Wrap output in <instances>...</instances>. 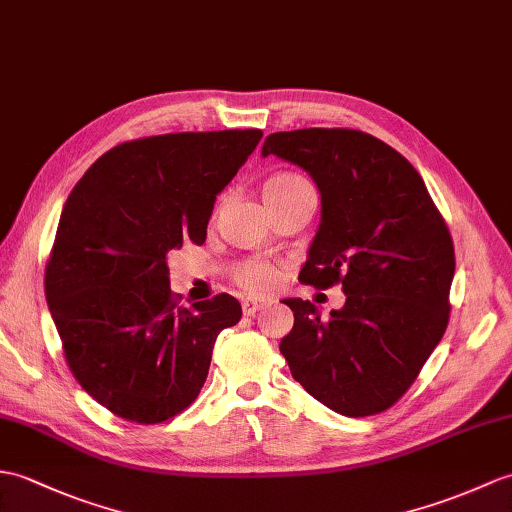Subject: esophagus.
Returning <instances> with one entry per match:
<instances>
[{"label":"esophagus","instance_id":"esophagus-1","mask_svg":"<svg viewBox=\"0 0 512 512\" xmlns=\"http://www.w3.org/2000/svg\"><path fill=\"white\" fill-rule=\"evenodd\" d=\"M266 305H268L266 301H259V299H244V301H242V310H244L246 316H253V314H257L259 310H264Z\"/></svg>","mask_w":512,"mask_h":512}]
</instances>
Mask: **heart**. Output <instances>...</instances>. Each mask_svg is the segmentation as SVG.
<instances>
[{
    "mask_svg": "<svg viewBox=\"0 0 512 512\" xmlns=\"http://www.w3.org/2000/svg\"><path fill=\"white\" fill-rule=\"evenodd\" d=\"M301 192H312V185L299 174H277L266 181L264 185V202L266 205H275L285 198H292ZM235 279L240 281L244 288L253 292H266L277 281V270L264 261H246L235 272Z\"/></svg>",
    "mask_w": 512,
    "mask_h": 512,
    "instance_id": "obj_1",
    "label": "heart"
}]
</instances>
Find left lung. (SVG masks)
<instances>
[{"label":"left lung","mask_w":512,"mask_h":512,"mask_svg":"<svg viewBox=\"0 0 512 512\" xmlns=\"http://www.w3.org/2000/svg\"><path fill=\"white\" fill-rule=\"evenodd\" d=\"M299 165L320 194V224L299 272L340 283L347 301L320 318L283 299L294 327L279 344L292 377L344 417H371L406 392L449 320L456 259L451 235L406 157L349 128H301L266 137L261 157Z\"/></svg>","instance_id":"8db88e82"}]
</instances>
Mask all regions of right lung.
<instances>
[{
  "label": "right lung",
  "mask_w": 512,
  "mask_h": 512,
  "mask_svg": "<svg viewBox=\"0 0 512 512\" xmlns=\"http://www.w3.org/2000/svg\"><path fill=\"white\" fill-rule=\"evenodd\" d=\"M261 130L174 133L115 146L71 189L45 270V299L71 373L106 410L161 423L205 384L229 294L181 307L168 255L202 244L216 196Z\"/></svg>",
  "instance_id": "add662e5"
}]
</instances>
